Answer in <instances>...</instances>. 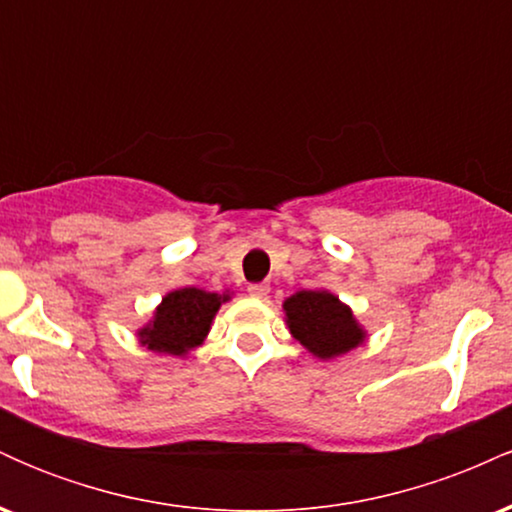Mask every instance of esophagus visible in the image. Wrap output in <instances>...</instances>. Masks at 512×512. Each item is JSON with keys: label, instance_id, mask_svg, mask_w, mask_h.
<instances>
[{"label": "esophagus", "instance_id": "1", "mask_svg": "<svg viewBox=\"0 0 512 512\" xmlns=\"http://www.w3.org/2000/svg\"><path fill=\"white\" fill-rule=\"evenodd\" d=\"M248 293H250L252 298H267L269 286L267 284H250L248 286Z\"/></svg>", "mask_w": 512, "mask_h": 512}]
</instances>
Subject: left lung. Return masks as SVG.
<instances>
[{
    "mask_svg": "<svg viewBox=\"0 0 512 512\" xmlns=\"http://www.w3.org/2000/svg\"><path fill=\"white\" fill-rule=\"evenodd\" d=\"M284 313L293 337L322 361L342 356L366 339L349 305L330 291L293 293L284 301Z\"/></svg>",
    "mask_w": 512,
    "mask_h": 512,
    "instance_id": "left-lung-1",
    "label": "left lung"
}]
</instances>
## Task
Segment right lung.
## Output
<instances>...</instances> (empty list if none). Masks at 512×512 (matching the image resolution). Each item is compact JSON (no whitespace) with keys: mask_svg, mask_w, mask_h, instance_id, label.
I'll return each mask as SVG.
<instances>
[{"mask_svg":"<svg viewBox=\"0 0 512 512\" xmlns=\"http://www.w3.org/2000/svg\"><path fill=\"white\" fill-rule=\"evenodd\" d=\"M226 301H231V293H209L195 286L170 291L154 310L149 325L137 332L139 344L156 354L185 356L207 339L211 320Z\"/></svg>","mask_w":512,"mask_h":512,"instance_id":"add662e5","label":"right lung"}]
</instances>
